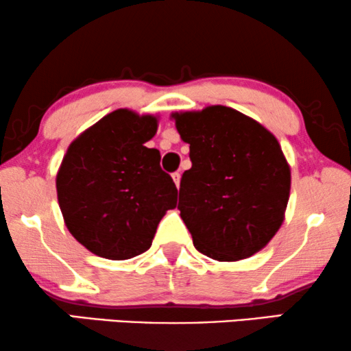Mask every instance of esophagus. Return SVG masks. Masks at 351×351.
I'll return each instance as SVG.
<instances>
[{
	"label": "esophagus",
	"mask_w": 351,
	"mask_h": 351,
	"mask_svg": "<svg viewBox=\"0 0 351 351\" xmlns=\"http://www.w3.org/2000/svg\"><path fill=\"white\" fill-rule=\"evenodd\" d=\"M180 172H174V174H172V180H174L176 182V186H177V189H179V186H180Z\"/></svg>",
	"instance_id": "obj_1"
}]
</instances>
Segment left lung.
Here are the masks:
<instances>
[{
  "label": "left lung",
  "mask_w": 351,
  "mask_h": 351,
  "mask_svg": "<svg viewBox=\"0 0 351 351\" xmlns=\"http://www.w3.org/2000/svg\"><path fill=\"white\" fill-rule=\"evenodd\" d=\"M191 167L180 180V217L201 254L237 262L262 251L285 222L291 167L276 137L223 105L176 112Z\"/></svg>",
  "instance_id": "left-lung-1"
}]
</instances>
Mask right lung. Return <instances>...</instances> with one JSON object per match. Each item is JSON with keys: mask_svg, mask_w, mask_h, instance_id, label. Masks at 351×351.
Segmentation results:
<instances>
[{"mask_svg": "<svg viewBox=\"0 0 351 351\" xmlns=\"http://www.w3.org/2000/svg\"><path fill=\"white\" fill-rule=\"evenodd\" d=\"M158 117L118 108L66 148L56 177L69 232L95 256L126 261L152 246L158 223L177 206V189L161 169Z\"/></svg>", "mask_w": 351, "mask_h": 351, "instance_id": "add662e5", "label": "right lung"}]
</instances>
